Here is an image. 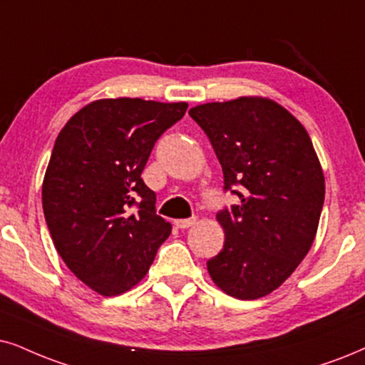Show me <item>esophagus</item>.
I'll use <instances>...</instances> for the list:
<instances>
[{"instance_id":"esophagus-1","label":"esophagus","mask_w":365,"mask_h":365,"mask_svg":"<svg viewBox=\"0 0 365 365\" xmlns=\"http://www.w3.org/2000/svg\"><path fill=\"white\" fill-rule=\"evenodd\" d=\"M195 222H197L195 217H190V219H178V220H175V225H177L178 229H188V227H190V225H193Z\"/></svg>"}]
</instances>
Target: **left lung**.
<instances>
[{
	"label": "left lung",
	"mask_w": 365,
	"mask_h": 365,
	"mask_svg": "<svg viewBox=\"0 0 365 365\" xmlns=\"http://www.w3.org/2000/svg\"><path fill=\"white\" fill-rule=\"evenodd\" d=\"M204 129L239 204L217 214L225 242L207 261L214 283L239 299L274 292L310 251L325 178L307 129L264 98L209 103L188 110Z\"/></svg>",
	"instance_id": "left-lung-1"
}]
</instances>
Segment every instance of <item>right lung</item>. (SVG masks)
Returning a JSON list of instances; mask_svg holds the SVG:
<instances>
[{
	"mask_svg": "<svg viewBox=\"0 0 365 365\" xmlns=\"http://www.w3.org/2000/svg\"><path fill=\"white\" fill-rule=\"evenodd\" d=\"M187 108L101 99L58 133L41 187L45 220L68 269L103 297L140 283L172 232L141 173L156 140Z\"/></svg>",
	"mask_w": 365,
	"mask_h": 365,
	"instance_id": "right-lung-1",
	"label": "right lung"
}]
</instances>
